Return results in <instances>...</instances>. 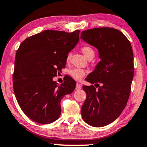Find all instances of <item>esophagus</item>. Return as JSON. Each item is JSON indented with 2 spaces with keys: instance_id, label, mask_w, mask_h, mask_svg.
Masks as SVG:
<instances>
[{
  "instance_id": "esophagus-1",
  "label": "esophagus",
  "mask_w": 147,
  "mask_h": 147,
  "mask_svg": "<svg viewBox=\"0 0 147 147\" xmlns=\"http://www.w3.org/2000/svg\"><path fill=\"white\" fill-rule=\"evenodd\" d=\"M81 88H82V87H81V85L77 83V85H76V90H81Z\"/></svg>"
}]
</instances>
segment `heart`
Instances as JSON below:
<instances>
[{
	"label": "heart",
	"mask_w": 147,
	"mask_h": 147,
	"mask_svg": "<svg viewBox=\"0 0 147 147\" xmlns=\"http://www.w3.org/2000/svg\"><path fill=\"white\" fill-rule=\"evenodd\" d=\"M81 51H82L83 54L84 55V56L86 57V58H87L92 53L94 54V51L89 47H83L82 49H81ZM70 57H71V54L69 53L68 55V56H67V59H66L67 61H69V60L70 59ZM69 74H70V76H71L72 78L76 79V80H80V79H82L83 77L87 74V71L80 68H73L71 70H70Z\"/></svg>",
	"instance_id": "b5f03b06"
}]
</instances>
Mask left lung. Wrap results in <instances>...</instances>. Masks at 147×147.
Instances as JSON below:
<instances>
[{
    "label": "left lung",
    "mask_w": 147,
    "mask_h": 147,
    "mask_svg": "<svg viewBox=\"0 0 147 147\" xmlns=\"http://www.w3.org/2000/svg\"><path fill=\"white\" fill-rule=\"evenodd\" d=\"M81 38L97 49L100 59L86 79L92 85L83 86L87 97L81 116L90 126L104 127L118 118L128 101L134 73L132 47L125 35L113 28L83 31Z\"/></svg>",
    "instance_id": "obj_1"
}]
</instances>
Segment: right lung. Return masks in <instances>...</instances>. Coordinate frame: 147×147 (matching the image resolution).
Wrapping results in <instances>:
<instances>
[{
    "instance_id": "right-lung-1",
    "label": "right lung",
    "mask_w": 147,
    "mask_h": 147,
    "mask_svg": "<svg viewBox=\"0 0 147 147\" xmlns=\"http://www.w3.org/2000/svg\"><path fill=\"white\" fill-rule=\"evenodd\" d=\"M79 30L72 33L45 30L24 40L18 49L13 75V91L23 112L40 124H50L61 115L60 102L75 90L76 82L67 77L53 81L79 40Z\"/></svg>"
}]
</instances>
